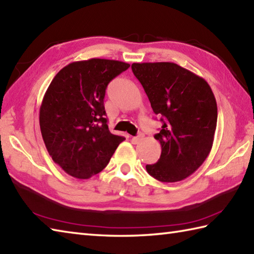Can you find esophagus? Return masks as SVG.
Wrapping results in <instances>:
<instances>
[{
  "label": "esophagus",
  "instance_id": "esophagus-1",
  "mask_svg": "<svg viewBox=\"0 0 254 254\" xmlns=\"http://www.w3.org/2000/svg\"><path fill=\"white\" fill-rule=\"evenodd\" d=\"M143 138H144V134H143V133H140L137 136H133V137H132V143H134V144L140 143V142L143 140Z\"/></svg>",
  "mask_w": 254,
  "mask_h": 254
}]
</instances>
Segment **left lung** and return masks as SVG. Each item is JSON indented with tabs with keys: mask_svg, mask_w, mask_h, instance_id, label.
Instances as JSON below:
<instances>
[{
	"mask_svg": "<svg viewBox=\"0 0 254 254\" xmlns=\"http://www.w3.org/2000/svg\"><path fill=\"white\" fill-rule=\"evenodd\" d=\"M132 71L163 122L154 135L161 143V157L146 165V171L163 183L185 180L212 147L218 110L211 88L205 79L174 63H134Z\"/></svg>",
	"mask_w": 254,
	"mask_h": 254,
	"instance_id": "obj_1",
	"label": "left lung"
}]
</instances>
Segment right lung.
I'll return each mask as SVG.
<instances>
[{
  "label": "right lung",
  "mask_w": 254,
  "mask_h": 254,
  "mask_svg": "<svg viewBox=\"0 0 254 254\" xmlns=\"http://www.w3.org/2000/svg\"><path fill=\"white\" fill-rule=\"evenodd\" d=\"M128 67L110 59L74 62L49 84L39 109L42 136L53 161L70 176L100 173L126 140L109 131L103 100L109 82Z\"/></svg>",
  "instance_id": "obj_1"
}]
</instances>
